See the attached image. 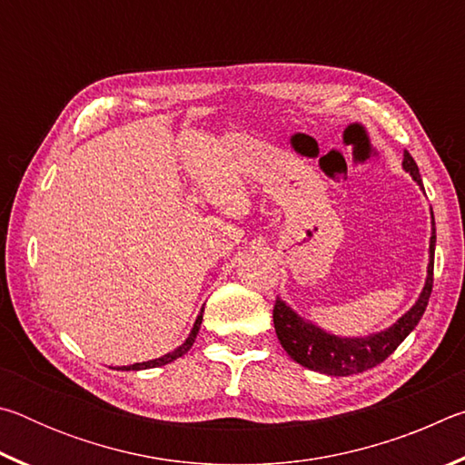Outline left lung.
Segmentation results:
<instances>
[{
    "label": "left lung",
    "instance_id": "obj_1",
    "mask_svg": "<svg viewBox=\"0 0 465 465\" xmlns=\"http://www.w3.org/2000/svg\"><path fill=\"white\" fill-rule=\"evenodd\" d=\"M402 168L412 176L416 184L424 191L420 172L412 155L404 152ZM430 242H429V266H427V279H424V287L420 291L419 299L408 310L402 318H398L390 328L381 330V332H373L367 336H336L326 332L313 322L305 320L291 308L289 303L277 297L272 310L274 320V332L279 336V342L287 355L295 361V363L312 369V371L332 375V377H346L355 375L361 371H367L375 365L383 363L393 351L402 344L404 338L419 326L424 310L429 305V297L432 291V266H435V217L430 211Z\"/></svg>",
    "mask_w": 465,
    "mask_h": 465
}]
</instances>
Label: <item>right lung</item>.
Segmentation results:
<instances>
[{"instance_id": "1", "label": "right lung", "mask_w": 465, "mask_h": 465, "mask_svg": "<svg viewBox=\"0 0 465 465\" xmlns=\"http://www.w3.org/2000/svg\"><path fill=\"white\" fill-rule=\"evenodd\" d=\"M203 312H204V308H201V313H199V316H196L194 324H193V330H191V334H188L186 341H184L183 344H180V346H176L174 351L166 352V355H163V357H157V359H152V361H143V363H133V365L119 367L121 371H141V369L162 367V365H168V363H172V361H176V359H180L183 355H186V352L191 351L194 338H196V334H199V330H201V324H203Z\"/></svg>"}]
</instances>
